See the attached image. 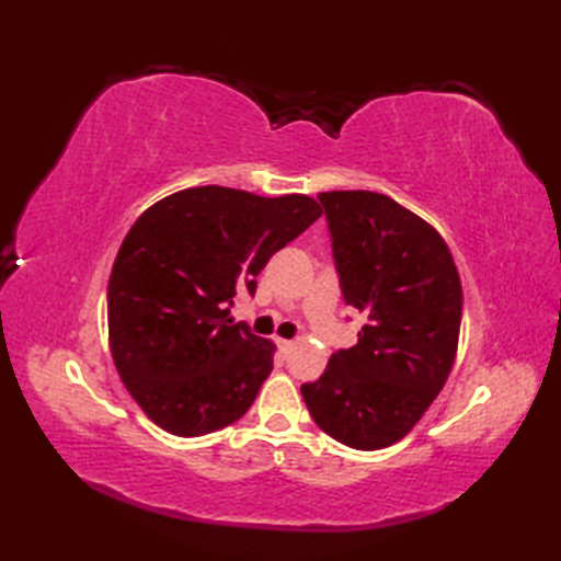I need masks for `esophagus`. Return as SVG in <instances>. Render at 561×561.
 I'll use <instances>...</instances> for the list:
<instances>
[{
  "label": "esophagus",
  "instance_id": "34e87169",
  "mask_svg": "<svg viewBox=\"0 0 561 561\" xmlns=\"http://www.w3.org/2000/svg\"><path fill=\"white\" fill-rule=\"evenodd\" d=\"M277 347H279V352L287 356L291 350H294V342L291 340H277Z\"/></svg>",
  "mask_w": 561,
  "mask_h": 561
}]
</instances>
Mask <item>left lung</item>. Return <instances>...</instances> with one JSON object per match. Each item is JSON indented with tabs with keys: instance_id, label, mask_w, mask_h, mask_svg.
<instances>
[{
	"instance_id": "8db88e82",
	"label": "left lung",
	"mask_w": 561,
	"mask_h": 561,
	"mask_svg": "<svg viewBox=\"0 0 561 561\" xmlns=\"http://www.w3.org/2000/svg\"><path fill=\"white\" fill-rule=\"evenodd\" d=\"M318 199L344 306L364 325L301 396L340 444L386 448L420 422L450 374L462 316L458 270L444 238L388 195L332 190Z\"/></svg>"
}]
</instances>
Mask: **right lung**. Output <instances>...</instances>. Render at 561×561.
I'll use <instances>...</instances> for the list:
<instances>
[{
  "instance_id": "1",
  "label": "right lung",
  "mask_w": 561,
  "mask_h": 561,
  "mask_svg": "<svg viewBox=\"0 0 561 561\" xmlns=\"http://www.w3.org/2000/svg\"><path fill=\"white\" fill-rule=\"evenodd\" d=\"M320 217L306 195L205 185L149 207L108 282L111 352L129 396L175 436L233 424L272 371L274 344L229 318L260 270Z\"/></svg>"
}]
</instances>
